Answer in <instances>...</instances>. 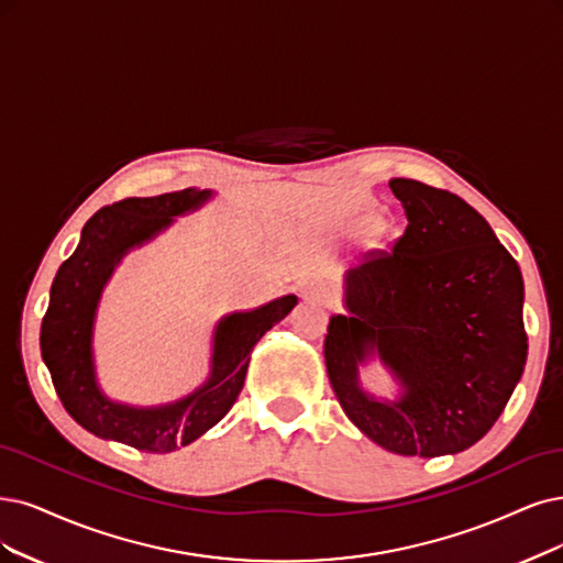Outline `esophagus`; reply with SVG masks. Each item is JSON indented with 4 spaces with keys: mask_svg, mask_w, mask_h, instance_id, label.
Returning a JSON list of instances; mask_svg holds the SVG:
<instances>
[{
    "mask_svg": "<svg viewBox=\"0 0 563 563\" xmlns=\"http://www.w3.org/2000/svg\"><path fill=\"white\" fill-rule=\"evenodd\" d=\"M299 289H301V295L306 299H310V301H318L322 306L334 303V297H331L329 289L324 285H320V283H303Z\"/></svg>",
    "mask_w": 563,
    "mask_h": 563,
    "instance_id": "obj_1",
    "label": "esophagus"
}]
</instances>
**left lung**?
<instances>
[{"label": "left lung", "mask_w": 563, "mask_h": 563, "mask_svg": "<svg viewBox=\"0 0 563 563\" xmlns=\"http://www.w3.org/2000/svg\"><path fill=\"white\" fill-rule=\"evenodd\" d=\"M389 187L408 227L345 274L347 316L329 320L324 362L350 422L404 456L456 454L504 412L527 364L525 280L489 222L462 197L410 178ZM373 354L400 380L397 402L358 385Z\"/></svg>", "instance_id": "obj_1"}]
</instances>
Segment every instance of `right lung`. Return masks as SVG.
<instances>
[{"mask_svg": "<svg viewBox=\"0 0 563 563\" xmlns=\"http://www.w3.org/2000/svg\"><path fill=\"white\" fill-rule=\"evenodd\" d=\"M211 195V190L187 187L159 197H130L103 206L82 227L74 255L57 271L51 303L41 322V357L51 371L62 406L99 439L157 454L197 441L234 406L255 343L297 306V297L287 295L247 313L224 316L213 336L211 376L185 399L134 408L111 401L99 389L92 327L103 285L132 247L151 241L176 216L195 211Z\"/></svg>", "mask_w": 563, "mask_h": 563, "instance_id": "right-lung-1", "label": "right lung"}]
</instances>
